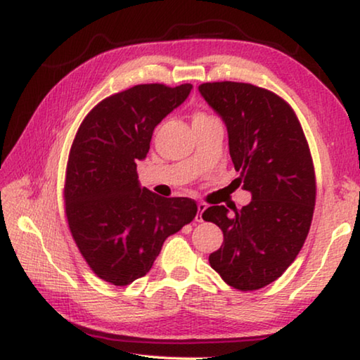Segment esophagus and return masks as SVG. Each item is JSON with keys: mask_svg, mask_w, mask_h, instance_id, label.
Listing matches in <instances>:
<instances>
[{"mask_svg": "<svg viewBox=\"0 0 360 360\" xmlns=\"http://www.w3.org/2000/svg\"><path fill=\"white\" fill-rule=\"evenodd\" d=\"M197 208H198V212H197V216H195V221L203 222V212L206 208H208V206H206V203H198Z\"/></svg>", "mask_w": 360, "mask_h": 360, "instance_id": "obj_1", "label": "esophagus"}]
</instances>
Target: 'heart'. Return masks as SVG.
Instances as JSON below:
<instances>
[{"label": "heart", "instance_id": "1", "mask_svg": "<svg viewBox=\"0 0 360 360\" xmlns=\"http://www.w3.org/2000/svg\"><path fill=\"white\" fill-rule=\"evenodd\" d=\"M195 117H206V115L205 114H197V115H195Z\"/></svg>", "mask_w": 360, "mask_h": 360}]
</instances>
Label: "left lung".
Segmentation results:
<instances>
[{"label": "left lung", "instance_id": "left-lung-1", "mask_svg": "<svg viewBox=\"0 0 360 360\" xmlns=\"http://www.w3.org/2000/svg\"><path fill=\"white\" fill-rule=\"evenodd\" d=\"M221 115L240 184L251 203L230 212L210 206L203 219L224 233L210 265L238 290H257L283 275L307 240L316 203L311 154L295 112L270 90L245 82L198 87Z\"/></svg>", "mask_w": 360, "mask_h": 360}]
</instances>
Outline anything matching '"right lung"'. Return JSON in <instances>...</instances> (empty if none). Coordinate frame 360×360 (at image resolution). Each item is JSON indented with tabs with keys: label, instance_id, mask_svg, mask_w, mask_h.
Returning a JSON list of instances; mask_svg holds the SVG:
<instances>
[{
	"label": "right lung",
	"instance_id": "obj_1",
	"mask_svg": "<svg viewBox=\"0 0 360 360\" xmlns=\"http://www.w3.org/2000/svg\"><path fill=\"white\" fill-rule=\"evenodd\" d=\"M192 84H141L108 96L79 127L65 182L72 238L94 273L129 285L148 273L169 235L197 214L192 198H162L139 186L152 133L186 101Z\"/></svg>",
	"mask_w": 360,
	"mask_h": 360
}]
</instances>
